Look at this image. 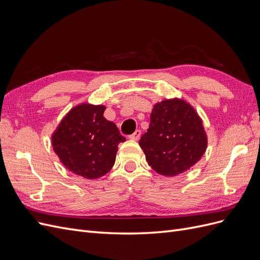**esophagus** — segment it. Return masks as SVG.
Wrapping results in <instances>:
<instances>
[{
  "label": "esophagus",
  "instance_id": "esophagus-1",
  "mask_svg": "<svg viewBox=\"0 0 260 260\" xmlns=\"http://www.w3.org/2000/svg\"><path fill=\"white\" fill-rule=\"evenodd\" d=\"M140 138H141V131L140 130L135 131V133H132V135L129 137V139L135 140V141H138Z\"/></svg>",
  "mask_w": 260,
  "mask_h": 260
}]
</instances>
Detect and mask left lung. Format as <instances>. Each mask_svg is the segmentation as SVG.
<instances>
[{"label": "left lung", "instance_id": "1", "mask_svg": "<svg viewBox=\"0 0 260 260\" xmlns=\"http://www.w3.org/2000/svg\"><path fill=\"white\" fill-rule=\"evenodd\" d=\"M157 174L175 177L198 162L207 148L201 117L184 100H164L154 105L151 123L139 142Z\"/></svg>", "mask_w": 260, "mask_h": 260}]
</instances>
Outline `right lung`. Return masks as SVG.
Returning a JSON list of instances; mask_svg holds the SVG:
<instances>
[{
    "mask_svg": "<svg viewBox=\"0 0 260 260\" xmlns=\"http://www.w3.org/2000/svg\"><path fill=\"white\" fill-rule=\"evenodd\" d=\"M104 111V105H78L52 135V146L61 164L85 179L106 175L115 164L118 144L125 141L117 125L105 119Z\"/></svg>",
    "mask_w": 260,
    "mask_h": 260,
    "instance_id": "obj_1",
    "label": "right lung"
}]
</instances>
